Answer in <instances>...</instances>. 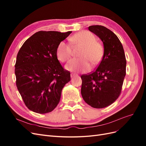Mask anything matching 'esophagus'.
<instances>
[{"instance_id": "1", "label": "esophagus", "mask_w": 146, "mask_h": 146, "mask_svg": "<svg viewBox=\"0 0 146 146\" xmlns=\"http://www.w3.org/2000/svg\"><path fill=\"white\" fill-rule=\"evenodd\" d=\"M77 76V74H75V73H72L71 74H70V77H74V76Z\"/></svg>"}]
</instances>
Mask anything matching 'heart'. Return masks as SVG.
I'll list each match as a JSON object with an SVG mask.
<instances>
[{
	"label": "heart",
	"mask_w": 146,
	"mask_h": 146,
	"mask_svg": "<svg viewBox=\"0 0 146 146\" xmlns=\"http://www.w3.org/2000/svg\"><path fill=\"white\" fill-rule=\"evenodd\" d=\"M69 41L70 44L61 41L56 47V56L61 62L68 61L71 56L72 46L81 47L82 49L78 54L80 58L70 60L65 66L66 70L85 72L91 68V64L94 67L100 62L104 55V48L96 41L93 34L88 31H82L70 37Z\"/></svg>",
	"instance_id": "heart-1"
}]
</instances>
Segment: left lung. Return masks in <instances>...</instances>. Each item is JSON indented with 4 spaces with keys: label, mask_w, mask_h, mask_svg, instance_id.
I'll return each instance as SVG.
<instances>
[{
    "label": "left lung",
    "mask_w": 146,
    "mask_h": 146,
    "mask_svg": "<svg viewBox=\"0 0 146 146\" xmlns=\"http://www.w3.org/2000/svg\"><path fill=\"white\" fill-rule=\"evenodd\" d=\"M88 29L103 42L104 53L98 68L81 76V94L91 107L103 108L112 104L121 94L126 74L125 55L120 40L112 31L102 25H91Z\"/></svg>",
    "instance_id": "obj_1"
}]
</instances>
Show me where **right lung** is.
<instances>
[{
    "label": "right lung",
    "mask_w": 146,
    "mask_h": 146,
    "mask_svg": "<svg viewBox=\"0 0 146 146\" xmlns=\"http://www.w3.org/2000/svg\"><path fill=\"white\" fill-rule=\"evenodd\" d=\"M72 33L39 31L25 41L17 55L16 86L24 103L33 112L45 114L58 104L61 91L70 80L56 54L58 44Z\"/></svg>",
    "instance_id": "obj_1"
}]
</instances>
